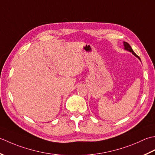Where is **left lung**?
Wrapping results in <instances>:
<instances>
[{"label":"left lung","instance_id":"8db88e82","mask_svg":"<svg viewBox=\"0 0 155 155\" xmlns=\"http://www.w3.org/2000/svg\"><path fill=\"white\" fill-rule=\"evenodd\" d=\"M124 49H125V50H127V51L131 52V53H132V54H133L134 56H136L137 58L139 59V60H140V58L134 52V51H133V50H132V47H130V45H129V44H128L127 42L124 41Z\"/></svg>","mask_w":155,"mask_h":155}]
</instances>
